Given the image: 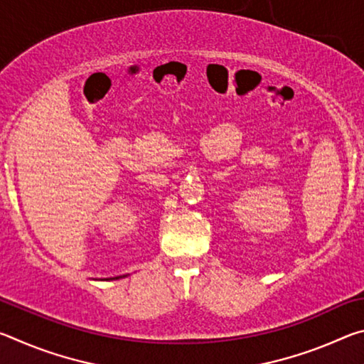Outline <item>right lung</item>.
I'll use <instances>...</instances> for the list:
<instances>
[{
	"label": "right lung",
	"mask_w": 364,
	"mask_h": 364,
	"mask_svg": "<svg viewBox=\"0 0 364 364\" xmlns=\"http://www.w3.org/2000/svg\"><path fill=\"white\" fill-rule=\"evenodd\" d=\"M119 278H122V276H117V278H110V279H119ZM123 278H125V274H123Z\"/></svg>",
	"instance_id": "obj_1"
}]
</instances>
